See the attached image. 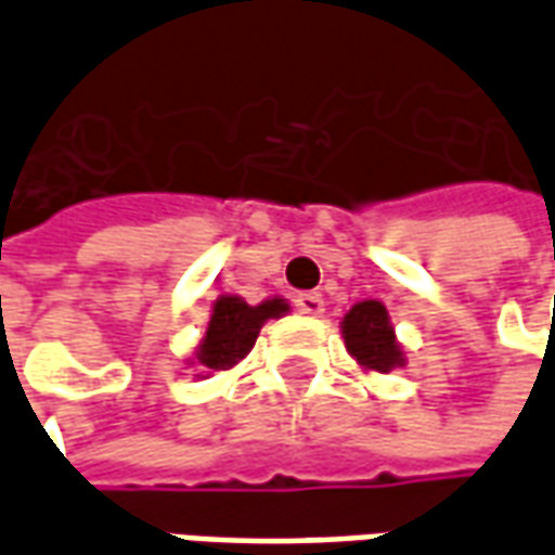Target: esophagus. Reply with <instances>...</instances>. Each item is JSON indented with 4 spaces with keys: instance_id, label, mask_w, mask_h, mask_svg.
Listing matches in <instances>:
<instances>
[{
    "instance_id": "34e87169",
    "label": "esophagus",
    "mask_w": 555,
    "mask_h": 555,
    "mask_svg": "<svg viewBox=\"0 0 555 555\" xmlns=\"http://www.w3.org/2000/svg\"><path fill=\"white\" fill-rule=\"evenodd\" d=\"M294 306H297V312L312 314V318H318V314H324V297H321L318 291L300 294V297L294 300Z\"/></svg>"
}]
</instances>
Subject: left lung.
Returning a JSON list of instances; mask_svg holds the SVG:
<instances>
[{
  "mask_svg": "<svg viewBox=\"0 0 555 555\" xmlns=\"http://www.w3.org/2000/svg\"><path fill=\"white\" fill-rule=\"evenodd\" d=\"M341 336H345L350 357L369 372L386 374L396 365H404V353L398 348L396 330L389 324V312L384 302H357L341 321Z\"/></svg>",
  "mask_w": 555,
  "mask_h": 555,
  "instance_id": "left-lung-1",
  "label": "left lung"
}]
</instances>
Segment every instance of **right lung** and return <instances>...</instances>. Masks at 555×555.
Masks as SVG:
<instances>
[{
	"label": "right lung",
	"instance_id": "add662e5",
	"mask_svg": "<svg viewBox=\"0 0 555 555\" xmlns=\"http://www.w3.org/2000/svg\"><path fill=\"white\" fill-rule=\"evenodd\" d=\"M285 312H288V302L279 300V297L258 302V306H249L246 300L231 297V294L219 297L214 302V314H210L205 338L195 350V360L207 372H225L253 350L264 321Z\"/></svg>",
	"mask_w": 555,
	"mask_h": 555
}]
</instances>
